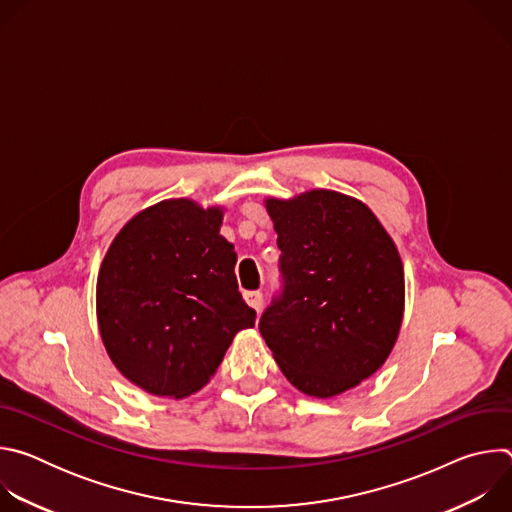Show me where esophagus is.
<instances>
[{"instance_id": "34e87169", "label": "esophagus", "mask_w": 512, "mask_h": 512, "mask_svg": "<svg viewBox=\"0 0 512 512\" xmlns=\"http://www.w3.org/2000/svg\"><path fill=\"white\" fill-rule=\"evenodd\" d=\"M245 302L253 308V310H261V306H263V294L261 291H247L245 294Z\"/></svg>"}]
</instances>
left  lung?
<instances>
[{
    "instance_id": "obj_1",
    "label": "left lung",
    "mask_w": 512,
    "mask_h": 512,
    "mask_svg": "<svg viewBox=\"0 0 512 512\" xmlns=\"http://www.w3.org/2000/svg\"><path fill=\"white\" fill-rule=\"evenodd\" d=\"M263 202L285 287L261 316V336L298 391L342 395L373 377L399 338L405 273L395 241L367 204L336 190Z\"/></svg>"
}]
</instances>
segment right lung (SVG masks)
Masks as SVG:
<instances>
[{"label": "right lung", "instance_id": "1", "mask_svg": "<svg viewBox=\"0 0 512 512\" xmlns=\"http://www.w3.org/2000/svg\"><path fill=\"white\" fill-rule=\"evenodd\" d=\"M225 206L168 198L139 210L97 277V324L115 369L145 393L184 399L216 373L237 332L255 326L235 277Z\"/></svg>", "mask_w": 512, "mask_h": 512}]
</instances>
